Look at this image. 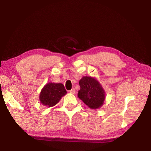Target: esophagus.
<instances>
[{
	"instance_id": "obj_1",
	"label": "esophagus",
	"mask_w": 151,
	"mask_h": 151,
	"mask_svg": "<svg viewBox=\"0 0 151 151\" xmlns=\"http://www.w3.org/2000/svg\"><path fill=\"white\" fill-rule=\"evenodd\" d=\"M69 92L70 93H73V94H75V93H76V90H75V88H73L71 90H70L69 91Z\"/></svg>"
}]
</instances>
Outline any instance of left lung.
I'll return each instance as SVG.
<instances>
[{
	"label": "left lung",
	"mask_w": 151,
	"mask_h": 151,
	"mask_svg": "<svg viewBox=\"0 0 151 151\" xmlns=\"http://www.w3.org/2000/svg\"><path fill=\"white\" fill-rule=\"evenodd\" d=\"M79 85L78 98L91 109L101 108L105 100V91L100 83L91 76H84Z\"/></svg>",
	"instance_id": "8db88e82"
}]
</instances>
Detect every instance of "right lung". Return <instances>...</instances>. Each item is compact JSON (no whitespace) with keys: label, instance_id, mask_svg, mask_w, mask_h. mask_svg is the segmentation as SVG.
Instances as JSON below:
<instances>
[{"label":"right lung","instance_id":"obj_1","mask_svg":"<svg viewBox=\"0 0 151 151\" xmlns=\"http://www.w3.org/2000/svg\"><path fill=\"white\" fill-rule=\"evenodd\" d=\"M66 93L67 91L62 84L49 82L41 89L40 101L43 105L52 107L55 106Z\"/></svg>","mask_w":151,"mask_h":151}]
</instances>
